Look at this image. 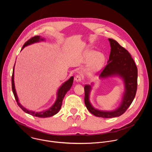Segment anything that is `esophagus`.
Segmentation results:
<instances>
[{
  "mask_svg": "<svg viewBox=\"0 0 152 152\" xmlns=\"http://www.w3.org/2000/svg\"><path fill=\"white\" fill-rule=\"evenodd\" d=\"M82 79H83V76L81 75H77L75 77V80L76 82H80L82 80Z\"/></svg>",
  "mask_w": 152,
  "mask_h": 152,
  "instance_id": "esophagus-1",
  "label": "esophagus"
}]
</instances>
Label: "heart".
<instances>
[{
  "mask_svg": "<svg viewBox=\"0 0 152 152\" xmlns=\"http://www.w3.org/2000/svg\"><path fill=\"white\" fill-rule=\"evenodd\" d=\"M83 60L85 62H91L87 70L90 73H93L102 67L105 58L102 53L93 50H88L84 53Z\"/></svg>",
  "mask_w": 152,
  "mask_h": 152,
  "instance_id": "1",
  "label": "heart"
}]
</instances>
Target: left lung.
Listing matches in <instances>:
<instances>
[{"instance_id":"1","label":"left lung","mask_w":152,"mask_h":152,"mask_svg":"<svg viewBox=\"0 0 152 152\" xmlns=\"http://www.w3.org/2000/svg\"><path fill=\"white\" fill-rule=\"evenodd\" d=\"M109 41L111 48L109 60L102 71L100 77H106L118 75L123 78L126 91L121 106L117 110L111 112L101 111L94 109L89 101L91 86L87 85L84 86V102L87 110L97 117L107 118L119 117L126 111L135 97L138 85V69L131 55L120 46L117 41L111 38H109Z\"/></svg>"}]
</instances>
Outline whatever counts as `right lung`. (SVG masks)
Segmentation results:
<instances>
[{"instance_id":"1","label":"right lung","mask_w":152,"mask_h":152,"mask_svg":"<svg viewBox=\"0 0 152 152\" xmlns=\"http://www.w3.org/2000/svg\"><path fill=\"white\" fill-rule=\"evenodd\" d=\"M40 40H43V39L40 38L39 36H35L34 37H32L31 38H30L29 39H28L23 45V46L22 47V50L25 46H28L29 45L32 44V43L34 42H37L39 41ZM15 66V64H14ZM14 67L13 69V72H12V78H11V82H12V90L14 96V97L16 100V102L17 103V104L18 105V106L23 111H25V113L35 116V117H40V118H46V117H52L54 115H55L56 114H57L59 111L60 110L61 107V105H62V100L66 95V94L67 93V92L70 89L71 86H72L73 82V77H71L67 81H66L65 83H64L61 87L59 88V89L58 90V97L57 99L55 102V103H54V104L47 111H42L41 113H35L31 111H29L28 110H26V108H25L22 105H21L19 102H18V97L16 94V91H15V86H14Z\"/></svg>"}]
</instances>
